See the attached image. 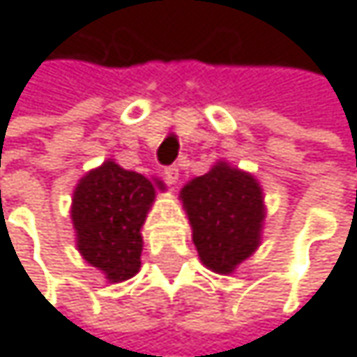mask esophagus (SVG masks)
Masks as SVG:
<instances>
[{
	"label": "esophagus",
	"instance_id": "esophagus-1",
	"mask_svg": "<svg viewBox=\"0 0 357 357\" xmlns=\"http://www.w3.org/2000/svg\"><path fill=\"white\" fill-rule=\"evenodd\" d=\"M163 174H165V179L169 181V183H176L179 178V169L176 165H169V167H165L163 169Z\"/></svg>",
	"mask_w": 357,
	"mask_h": 357
}]
</instances>
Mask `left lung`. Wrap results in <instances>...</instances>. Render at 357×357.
Listing matches in <instances>:
<instances>
[{
	"label": "left lung",
	"instance_id": "left-lung-1",
	"mask_svg": "<svg viewBox=\"0 0 357 357\" xmlns=\"http://www.w3.org/2000/svg\"><path fill=\"white\" fill-rule=\"evenodd\" d=\"M200 262L219 275H231L262 242L266 219L260 181L219 159L204 176L179 190Z\"/></svg>",
	"mask_w": 357,
	"mask_h": 357
}]
</instances>
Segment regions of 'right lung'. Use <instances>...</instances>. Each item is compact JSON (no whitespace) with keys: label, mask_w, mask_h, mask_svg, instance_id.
<instances>
[{"label":"right lung","mask_w":357,"mask_h":357,"mask_svg":"<svg viewBox=\"0 0 357 357\" xmlns=\"http://www.w3.org/2000/svg\"><path fill=\"white\" fill-rule=\"evenodd\" d=\"M157 192H165L161 179L123 169L113 159L78 179L70 208L76 248L109 283L128 281L140 271L142 225Z\"/></svg>","instance_id":"obj_1"}]
</instances>
